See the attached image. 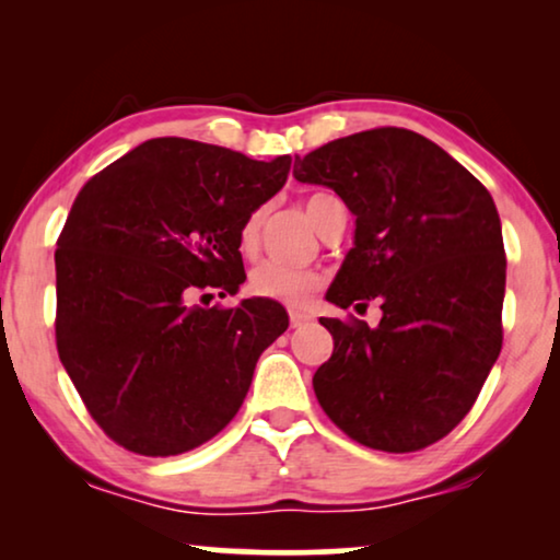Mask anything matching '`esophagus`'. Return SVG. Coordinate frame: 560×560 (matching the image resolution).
Masks as SVG:
<instances>
[{"label":"esophagus","instance_id":"34e87169","mask_svg":"<svg viewBox=\"0 0 560 560\" xmlns=\"http://www.w3.org/2000/svg\"><path fill=\"white\" fill-rule=\"evenodd\" d=\"M311 318H313L311 313L298 311V308H290V326H293V328H298V326H305V324H308Z\"/></svg>","mask_w":560,"mask_h":560}]
</instances>
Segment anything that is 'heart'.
<instances>
[{
    "mask_svg": "<svg viewBox=\"0 0 560 560\" xmlns=\"http://www.w3.org/2000/svg\"><path fill=\"white\" fill-rule=\"evenodd\" d=\"M328 194H316L305 201V211L313 224L318 229L320 221V206L328 201ZM265 224V209L252 211L247 219H244L242 232H240V247L242 252H257L259 247V234H262ZM320 272L316 267L305 265H285V262H259L255 270L249 272V290L259 298H270V301L290 303V305H303L308 298L320 288Z\"/></svg>",
    "mask_w": 560,
    "mask_h": 560,
    "instance_id": "heart-1",
    "label": "heart"
}]
</instances>
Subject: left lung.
Masks as SVG:
<instances>
[{
    "mask_svg": "<svg viewBox=\"0 0 560 560\" xmlns=\"http://www.w3.org/2000/svg\"><path fill=\"white\" fill-rule=\"evenodd\" d=\"M295 180L339 194L354 247L326 301L377 298L382 318H320L334 354L320 408L362 446L408 454L462 423L502 349V224L489 190L423 135L380 127L295 158Z\"/></svg>",
    "mask_w": 560,
    "mask_h": 560,
    "instance_id": "obj_1",
    "label": "left lung"
}]
</instances>
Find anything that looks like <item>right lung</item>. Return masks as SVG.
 I'll list each match as a JSON object with an SVG mask.
<instances>
[{"label":"right lung","instance_id":"obj_1","mask_svg":"<svg viewBox=\"0 0 560 560\" xmlns=\"http://www.w3.org/2000/svg\"><path fill=\"white\" fill-rule=\"evenodd\" d=\"M290 163L155 137L75 196L56 249L58 357L119 446L186 454L242 408L288 313L270 298L194 301L234 295L247 280L242 224L285 186Z\"/></svg>","mask_w":560,"mask_h":560}]
</instances>
